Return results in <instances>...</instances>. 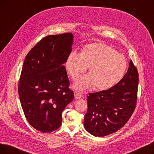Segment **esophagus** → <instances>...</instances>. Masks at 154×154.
Returning a JSON list of instances; mask_svg holds the SVG:
<instances>
[{
	"label": "esophagus",
	"instance_id": "1",
	"mask_svg": "<svg viewBox=\"0 0 154 154\" xmlns=\"http://www.w3.org/2000/svg\"><path fill=\"white\" fill-rule=\"evenodd\" d=\"M74 96H75V98L76 99H81L82 97V94H80L79 93V92H75V94H74Z\"/></svg>",
	"mask_w": 154,
	"mask_h": 154
}]
</instances>
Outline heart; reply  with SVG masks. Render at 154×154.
Returning <instances> with one entry per match:
<instances>
[{
  "mask_svg": "<svg viewBox=\"0 0 154 154\" xmlns=\"http://www.w3.org/2000/svg\"><path fill=\"white\" fill-rule=\"evenodd\" d=\"M127 62L124 55L103 43L86 45L81 52L72 51L66 60V68L70 77L77 79L88 68L89 74L74 84L77 91H85L94 85L97 90L109 89L123 77Z\"/></svg>",
  "mask_w": 154,
  "mask_h": 154,
  "instance_id": "1",
  "label": "heart"
}]
</instances>
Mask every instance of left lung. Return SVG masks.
I'll return each instance as SVG.
<instances>
[{
  "mask_svg": "<svg viewBox=\"0 0 154 154\" xmlns=\"http://www.w3.org/2000/svg\"><path fill=\"white\" fill-rule=\"evenodd\" d=\"M138 83V72L131 60L126 74L116 85L88 94L84 124L85 130L95 137H101L124 127L135 107Z\"/></svg>",
  "mask_w": 154,
  "mask_h": 154,
  "instance_id": "1",
  "label": "left lung"
}]
</instances>
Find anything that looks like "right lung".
I'll list each match as a JSON object with an SVG mask.
<instances>
[{"mask_svg":"<svg viewBox=\"0 0 154 154\" xmlns=\"http://www.w3.org/2000/svg\"><path fill=\"white\" fill-rule=\"evenodd\" d=\"M73 42L71 33L48 35L32 48L23 62L19 99L29 123L40 132H51L59 128L62 112L74 100L63 66Z\"/></svg>","mask_w":154,"mask_h":154,"instance_id":"add662e5","label":"right lung"}]
</instances>
